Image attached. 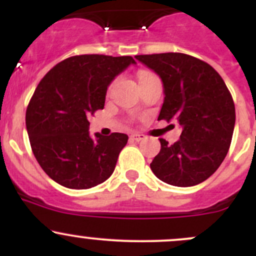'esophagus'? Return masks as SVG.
I'll list each match as a JSON object with an SVG mask.
<instances>
[{"label":"esophagus","mask_w":256,"mask_h":256,"mask_svg":"<svg viewBox=\"0 0 256 256\" xmlns=\"http://www.w3.org/2000/svg\"><path fill=\"white\" fill-rule=\"evenodd\" d=\"M144 138H146V136H144V134H132V135H131V140L138 141V142H140V141H144Z\"/></svg>","instance_id":"1"}]
</instances>
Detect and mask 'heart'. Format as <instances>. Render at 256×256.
<instances>
[{
  "label": "heart",
  "instance_id": "1",
  "mask_svg": "<svg viewBox=\"0 0 256 256\" xmlns=\"http://www.w3.org/2000/svg\"><path fill=\"white\" fill-rule=\"evenodd\" d=\"M152 76V74L148 73V72H140V74H138V79L146 78V76Z\"/></svg>",
  "mask_w": 256,
  "mask_h": 256
}]
</instances>
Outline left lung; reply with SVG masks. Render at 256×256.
Masks as SVG:
<instances>
[{
    "label": "left lung",
    "mask_w": 256,
    "mask_h": 256,
    "mask_svg": "<svg viewBox=\"0 0 256 256\" xmlns=\"http://www.w3.org/2000/svg\"><path fill=\"white\" fill-rule=\"evenodd\" d=\"M135 58L162 80L164 99L158 120L177 121L182 128L174 144L160 138L152 172L177 187L200 184L218 170L232 142L236 106L226 82L209 64L187 54Z\"/></svg>",
    "instance_id": "left-lung-1"
}]
</instances>
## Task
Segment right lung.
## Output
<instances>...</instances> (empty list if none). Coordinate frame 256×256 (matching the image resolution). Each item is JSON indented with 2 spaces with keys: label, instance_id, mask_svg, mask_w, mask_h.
Listing matches in <instances>:
<instances>
[{
  "label": "right lung",
  "instance_id": "obj_1",
  "mask_svg": "<svg viewBox=\"0 0 256 256\" xmlns=\"http://www.w3.org/2000/svg\"><path fill=\"white\" fill-rule=\"evenodd\" d=\"M132 56L84 54L66 59L40 80L28 104L26 126L43 171L59 184L88 190L112 174L128 136L89 134L88 118L104 109L109 85Z\"/></svg>",
  "mask_w": 256,
  "mask_h": 256
}]
</instances>
